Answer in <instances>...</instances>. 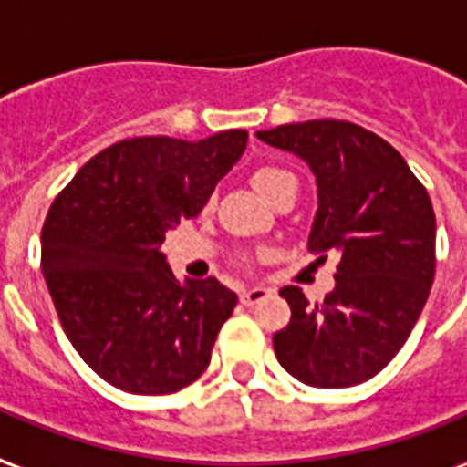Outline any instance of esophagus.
<instances>
[{"mask_svg": "<svg viewBox=\"0 0 467 467\" xmlns=\"http://www.w3.org/2000/svg\"><path fill=\"white\" fill-rule=\"evenodd\" d=\"M269 296V289H265V286H252V289H244L243 295H240V302L244 304V306H254V304L265 302Z\"/></svg>", "mask_w": 467, "mask_h": 467, "instance_id": "34e87169", "label": "esophagus"}]
</instances>
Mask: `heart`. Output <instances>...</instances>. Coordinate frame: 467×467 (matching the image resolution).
<instances>
[{"mask_svg":"<svg viewBox=\"0 0 467 467\" xmlns=\"http://www.w3.org/2000/svg\"><path fill=\"white\" fill-rule=\"evenodd\" d=\"M252 182H254V188L260 190L262 195L269 200L279 188H285L289 182H296V178L286 171V168L265 163L260 165V168H254V172H252Z\"/></svg>","mask_w":467,"mask_h":467,"instance_id":"1","label":"heart"}]
</instances>
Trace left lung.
Here are the masks:
<instances>
[{
  "label": "left lung",
  "mask_w": 467,
  "mask_h": 467,
  "mask_svg": "<svg viewBox=\"0 0 467 467\" xmlns=\"http://www.w3.org/2000/svg\"><path fill=\"white\" fill-rule=\"evenodd\" d=\"M299 155L319 185L309 252L339 254L337 286L309 304L285 286L292 319L275 334L286 374L317 389L368 381L409 339L436 277V215L391 143L348 120H306L260 130Z\"/></svg>",
  "instance_id": "left-lung-1"
}]
</instances>
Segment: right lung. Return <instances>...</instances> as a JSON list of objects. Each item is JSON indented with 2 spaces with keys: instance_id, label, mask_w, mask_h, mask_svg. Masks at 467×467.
Masks as SVG:
<instances>
[{
  "instance_id": "obj_1",
  "label": "right lung",
  "mask_w": 467,
  "mask_h": 467,
  "mask_svg": "<svg viewBox=\"0 0 467 467\" xmlns=\"http://www.w3.org/2000/svg\"><path fill=\"white\" fill-rule=\"evenodd\" d=\"M247 146V130L202 140H119L76 172L41 230V272L68 341L103 381L165 396L198 381L237 295L215 277L181 285L165 230L195 217Z\"/></svg>"
}]
</instances>
